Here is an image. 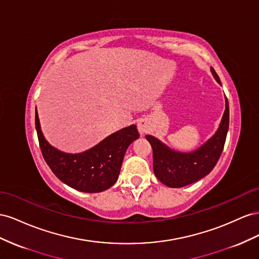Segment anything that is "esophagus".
Returning <instances> with one entry per match:
<instances>
[{
	"label": "esophagus",
	"instance_id": "1",
	"mask_svg": "<svg viewBox=\"0 0 259 259\" xmlns=\"http://www.w3.org/2000/svg\"><path fill=\"white\" fill-rule=\"evenodd\" d=\"M138 130L140 134H144V132L147 131V124L145 121H140L138 123Z\"/></svg>",
	"mask_w": 259,
	"mask_h": 259
}]
</instances>
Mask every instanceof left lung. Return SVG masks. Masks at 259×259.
I'll return each instance as SVG.
<instances>
[{"instance_id":"left-lung-1","label":"left lung","mask_w":259,"mask_h":259,"mask_svg":"<svg viewBox=\"0 0 259 259\" xmlns=\"http://www.w3.org/2000/svg\"><path fill=\"white\" fill-rule=\"evenodd\" d=\"M215 79L220 83L215 69L211 68ZM229 129V104L226 97V110L219 129L207 142L191 153L170 150L159 140L145 136L153 149V169L157 179L169 188H182L207 176L223 153Z\"/></svg>"}]
</instances>
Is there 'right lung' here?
<instances>
[{"instance_id": "add662e5", "label": "right lung", "mask_w": 259, "mask_h": 259, "mask_svg": "<svg viewBox=\"0 0 259 259\" xmlns=\"http://www.w3.org/2000/svg\"><path fill=\"white\" fill-rule=\"evenodd\" d=\"M35 129L51 170L62 182L85 193H98L113 186L119 176L125 151L139 138L137 127L132 124L110 135L91 150L68 154L56 150L44 139L36 112Z\"/></svg>"}]
</instances>
